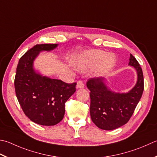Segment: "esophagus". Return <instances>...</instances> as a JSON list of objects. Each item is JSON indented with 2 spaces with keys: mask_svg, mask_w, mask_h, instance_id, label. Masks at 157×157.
<instances>
[{
  "mask_svg": "<svg viewBox=\"0 0 157 157\" xmlns=\"http://www.w3.org/2000/svg\"><path fill=\"white\" fill-rule=\"evenodd\" d=\"M84 87V84L82 81L79 80L77 82V88H83Z\"/></svg>",
  "mask_w": 157,
  "mask_h": 157,
  "instance_id": "1",
  "label": "esophagus"
}]
</instances>
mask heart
Instances as JSON below:
<instances>
[{"mask_svg": "<svg viewBox=\"0 0 157 157\" xmlns=\"http://www.w3.org/2000/svg\"><path fill=\"white\" fill-rule=\"evenodd\" d=\"M116 57L112 54L98 50H86L82 52L73 60L76 69L84 72L95 67L97 75H102L109 71L115 66Z\"/></svg>", "mask_w": 157, "mask_h": 157, "instance_id": "b5f03b06", "label": "heart"}]
</instances>
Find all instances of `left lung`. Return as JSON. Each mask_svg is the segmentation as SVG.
<instances>
[{
	"mask_svg": "<svg viewBox=\"0 0 157 157\" xmlns=\"http://www.w3.org/2000/svg\"><path fill=\"white\" fill-rule=\"evenodd\" d=\"M128 65L136 71L134 87L127 93H116L106 84L103 78H91L86 83L90 91V113L92 121L101 129L110 131L129 121L144 91V76L139 63L130 54Z\"/></svg>",
	"mask_w": 157,
	"mask_h": 157,
	"instance_id": "obj_1",
	"label": "left lung"
}]
</instances>
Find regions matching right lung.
Listing matches in <instances>:
<instances>
[{
    "label": "right lung",
    "instance_id": "add662e5",
    "mask_svg": "<svg viewBox=\"0 0 157 157\" xmlns=\"http://www.w3.org/2000/svg\"><path fill=\"white\" fill-rule=\"evenodd\" d=\"M58 44L36 45L19 60L14 81L17 100L30 121L44 126H53L62 121L65 102L75 92L76 83L44 76L34 68V61L41 52H50Z\"/></svg>",
    "mask_w": 157,
    "mask_h": 157
}]
</instances>
